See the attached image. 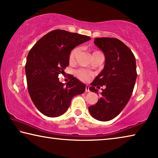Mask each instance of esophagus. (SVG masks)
<instances>
[{
    "mask_svg": "<svg viewBox=\"0 0 158 158\" xmlns=\"http://www.w3.org/2000/svg\"><path fill=\"white\" fill-rule=\"evenodd\" d=\"M85 92H89V87L88 85H86V86H85Z\"/></svg>",
    "mask_w": 158,
    "mask_h": 158,
    "instance_id": "esophagus-1",
    "label": "esophagus"
}]
</instances>
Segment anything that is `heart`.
<instances>
[{
    "label": "heart",
    "instance_id": "obj_1",
    "mask_svg": "<svg viewBox=\"0 0 158 158\" xmlns=\"http://www.w3.org/2000/svg\"><path fill=\"white\" fill-rule=\"evenodd\" d=\"M79 51H80L79 48H75L71 50V52H70L69 61L71 62V63H73V62H74L75 60H76V58L77 55H78ZM100 52H101L98 50H94L92 52V56ZM75 75H76V76L80 80V81H81L82 82H89L90 81V79H91V77H92V74L88 71H87V70H85V69L77 70V71L75 72Z\"/></svg>",
    "mask_w": 158,
    "mask_h": 158
}]
</instances>
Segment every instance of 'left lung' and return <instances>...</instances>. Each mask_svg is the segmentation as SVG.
I'll return each instance as SVG.
<instances>
[{"label": "left lung", "mask_w": 158, "mask_h": 158, "mask_svg": "<svg viewBox=\"0 0 158 158\" xmlns=\"http://www.w3.org/2000/svg\"><path fill=\"white\" fill-rule=\"evenodd\" d=\"M94 43L105 55V66L89 87L106 85L96 104L89 107L93 118L100 121L115 118L125 107L132 94L136 76V60L132 52L125 43L114 38H97Z\"/></svg>", "instance_id": "left-lung-1"}]
</instances>
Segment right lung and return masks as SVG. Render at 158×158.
Here are the masks:
<instances>
[{"mask_svg": "<svg viewBox=\"0 0 158 158\" xmlns=\"http://www.w3.org/2000/svg\"><path fill=\"white\" fill-rule=\"evenodd\" d=\"M89 36L64 30L52 31L36 43L28 54L25 65L28 91L38 110L48 117L64 114L74 96L85 91V85L73 76L66 84L59 74L69 65V55Z\"/></svg>", "mask_w": 158, "mask_h": 158, "instance_id": "add662e5", "label": "right lung"}]
</instances>
